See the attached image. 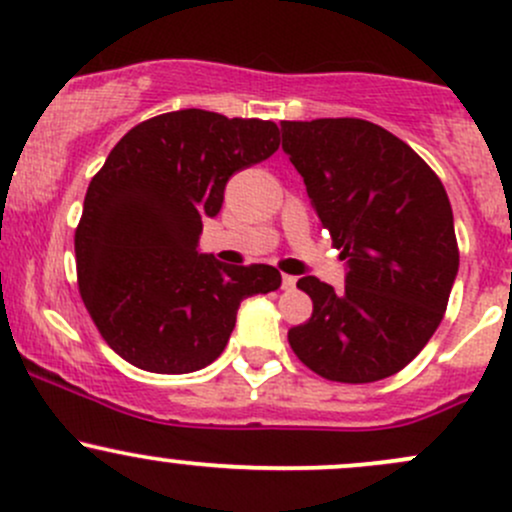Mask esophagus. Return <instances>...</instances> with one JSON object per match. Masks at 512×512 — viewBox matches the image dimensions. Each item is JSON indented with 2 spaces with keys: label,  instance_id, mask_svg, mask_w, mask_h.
<instances>
[{
  "label": "esophagus",
  "instance_id": "1",
  "mask_svg": "<svg viewBox=\"0 0 512 512\" xmlns=\"http://www.w3.org/2000/svg\"><path fill=\"white\" fill-rule=\"evenodd\" d=\"M295 283H298V278L295 276H283V290H293Z\"/></svg>",
  "mask_w": 512,
  "mask_h": 512
}]
</instances>
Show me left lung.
I'll use <instances>...</instances> for the list:
<instances>
[{"instance_id":"obj_1","label":"left lung","mask_w":512,"mask_h":512,"mask_svg":"<svg viewBox=\"0 0 512 512\" xmlns=\"http://www.w3.org/2000/svg\"><path fill=\"white\" fill-rule=\"evenodd\" d=\"M283 151L346 261L334 290L305 276L312 317L288 332L317 376L373 383L430 342L459 271L447 190L412 148L364 119L280 122Z\"/></svg>"}]
</instances>
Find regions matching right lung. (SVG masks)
<instances>
[{"label": "right lung", "mask_w": 512, "mask_h": 512, "mask_svg": "<svg viewBox=\"0 0 512 512\" xmlns=\"http://www.w3.org/2000/svg\"><path fill=\"white\" fill-rule=\"evenodd\" d=\"M278 144L273 122L180 109L134 126L92 178L75 232L80 295L104 342L131 366H210L241 300L280 288L278 268L224 266L197 251L227 180Z\"/></svg>", "instance_id": "right-lung-1"}]
</instances>
